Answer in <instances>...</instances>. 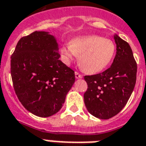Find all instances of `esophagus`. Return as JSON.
<instances>
[{
  "instance_id": "34e87169",
  "label": "esophagus",
  "mask_w": 146,
  "mask_h": 146,
  "mask_svg": "<svg viewBox=\"0 0 146 146\" xmlns=\"http://www.w3.org/2000/svg\"><path fill=\"white\" fill-rule=\"evenodd\" d=\"M74 75H75V78H82V75L81 74H79L78 72H75Z\"/></svg>"
}]
</instances>
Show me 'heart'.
I'll return each instance as SVG.
<instances>
[{
	"instance_id": "obj_1",
	"label": "heart",
	"mask_w": 146,
	"mask_h": 146,
	"mask_svg": "<svg viewBox=\"0 0 146 146\" xmlns=\"http://www.w3.org/2000/svg\"><path fill=\"white\" fill-rule=\"evenodd\" d=\"M61 55L69 64L79 55V63L85 72L98 73L110 64L115 53V46L109 39L96 35L75 38L61 46Z\"/></svg>"
}]
</instances>
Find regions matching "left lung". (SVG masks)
<instances>
[{"instance_id":"left-lung-1","label":"left lung","mask_w":146,"mask_h":146,"mask_svg":"<svg viewBox=\"0 0 146 146\" xmlns=\"http://www.w3.org/2000/svg\"><path fill=\"white\" fill-rule=\"evenodd\" d=\"M116 54L105 72L85 76L88 89L84 94L87 110L96 118L108 119L121 111L136 82L137 64L128 42L115 35Z\"/></svg>"}]
</instances>
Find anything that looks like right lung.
<instances>
[{"instance_id":"add662e5","label":"right lung","mask_w":146,"mask_h":146,"mask_svg":"<svg viewBox=\"0 0 146 146\" xmlns=\"http://www.w3.org/2000/svg\"><path fill=\"white\" fill-rule=\"evenodd\" d=\"M58 44L46 31H35L17 42L11 74L17 98L39 117L57 113L74 83V72L59 60Z\"/></svg>"}]
</instances>
